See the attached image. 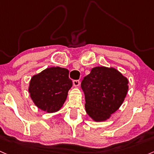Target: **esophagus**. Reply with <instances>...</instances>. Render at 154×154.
Returning a JSON list of instances; mask_svg holds the SVG:
<instances>
[{
	"label": "esophagus",
	"mask_w": 154,
	"mask_h": 154,
	"mask_svg": "<svg viewBox=\"0 0 154 154\" xmlns=\"http://www.w3.org/2000/svg\"><path fill=\"white\" fill-rule=\"evenodd\" d=\"M73 85L74 87H78L80 85V81L79 80H74L73 81Z\"/></svg>",
	"instance_id": "34e87169"
}]
</instances>
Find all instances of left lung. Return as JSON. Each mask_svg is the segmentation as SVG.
Instances as JSON below:
<instances>
[{
	"instance_id": "left-lung-1",
	"label": "left lung",
	"mask_w": 154,
	"mask_h": 154,
	"mask_svg": "<svg viewBox=\"0 0 154 154\" xmlns=\"http://www.w3.org/2000/svg\"><path fill=\"white\" fill-rule=\"evenodd\" d=\"M129 80L113 67L96 66L84 77L81 88L85 93L86 113L95 122L109 119L124 102Z\"/></svg>"
}]
</instances>
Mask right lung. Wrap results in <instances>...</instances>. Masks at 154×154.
<instances>
[{"label":"right lung","instance_id":"add662e5","mask_svg":"<svg viewBox=\"0 0 154 154\" xmlns=\"http://www.w3.org/2000/svg\"><path fill=\"white\" fill-rule=\"evenodd\" d=\"M69 74L66 69L50 67L31 77L28 93L38 109L47 113L56 112L61 109L72 87Z\"/></svg>","mask_w":154,"mask_h":154}]
</instances>
